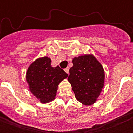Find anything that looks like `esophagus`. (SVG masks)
<instances>
[{
  "label": "esophagus",
  "instance_id": "34e87169",
  "mask_svg": "<svg viewBox=\"0 0 133 133\" xmlns=\"http://www.w3.org/2000/svg\"><path fill=\"white\" fill-rule=\"evenodd\" d=\"M69 68H65V69H64V71H65V72L66 73H68V74H69Z\"/></svg>",
  "mask_w": 133,
  "mask_h": 133
}]
</instances>
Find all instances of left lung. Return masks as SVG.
Returning <instances> with one entry per match:
<instances>
[{
	"mask_svg": "<svg viewBox=\"0 0 133 133\" xmlns=\"http://www.w3.org/2000/svg\"><path fill=\"white\" fill-rule=\"evenodd\" d=\"M68 81L78 101L85 105H92L100 96L104 85L103 66L92 54L73 59Z\"/></svg>",
	"mask_w": 133,
	"mask_h": 133,
	"instance_id": "obj_1",
	"label": "left lung"
}]
</instances>
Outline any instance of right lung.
<instances>
[{
	"label": "right lung",
	"instance_id": "obj_1",
	"mask_svg": "<svg viewBox=\"0 0 133 133\" xmlns=\"http://www.w3.org/2000/svg\"><path fill=\"white\" fill-rule=\"evenodd\" d=\"M68 75L58 65L51 66V60L48 57L38 58L29 66L26 80L30 92L42 104L55 98L58 84Z\"/></svg>",
	"mask_w": 133,
	"mask_h": 133
}]
</instances>
